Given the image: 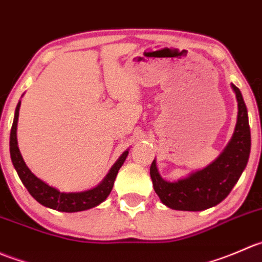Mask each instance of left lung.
<instances>
[{
	"instance_id": "obj_1",
	"label": "left lung",
	"mask_w": 262,
	"mask_h": 262,
	"mask_svg": "<svg viewBox=\"0 0 262 262\" xmlns=\"http://www.w3.org/2000/svg\"><path fill=\"white\" fill-rule=\"evenodd\" d=\"M238 103L237 123L232 139L220 155L205 168L177 181H165L157 162L150 165V177L160 201L173 210L201 211L222 203L247 165L251 151V131L245 100L239 89L232 84Z\"/></svg>"
}]
</instances>
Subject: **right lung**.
Instances as JSON below:
<instances>
[{
	"label": "right lung",
	"mask_w": 262,
	"mask_h": 262,
	"mask_svg": "<svg viewBox=\"0 0 262 262\" xmlns=\"http://www.w3.org/2000/svg\"><path fill=\"white\" fill-rule=\"evenodd\" d=\"M20 104H21V102L17 103L16 110H15L14 122H12L11 132H10V155H11L12 164H14L23 185L27 187L30 195L46 208L53 209L57 211H63V213H77V211L89 210V209L95 208L99 204H102L110 196L118 170L125 163L130 149L122 152L117 162L112 165L108 174L103 178V181L98 186L90 188V190L80 191V192H62V191L57 190L56 187H52L40 178H38L28 168L24 159H23L21 152L17 146L16 136Z\"/></svg>",
	"instance_id": "add662e5"
}]
</instances>
